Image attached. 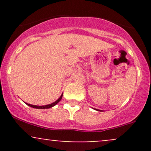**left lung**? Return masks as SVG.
Here are the masks:
<instances>
[{
  "label": "left lung",
  "instance_id": "8db88e82",
  "mask_svg": "<svg viewBox=\"0 0 151 151\" xmlns=\"http://www.w3.org/2000/svg\"><path fill=\"white\" fill-rule=\"evenodd\" d=\"M96 110H97V109H96ZM97 111H100V110H97Z\"/></svg>",
  "mask_w": 151,
  "mask_h": 151
}]
</instances>
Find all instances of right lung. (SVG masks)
<instances>
[{"label": "right lung", "mask_w": 151, "mask_h": 151, "mask_svg": "<svg viewBox=\"0 0 151 151\" xmlns=\"http://www.w3.org/2000/svg\"><path fill=\"white\" fill-rule=\"evenodd\" d=\"M62 96H63V93H62V95H61V96H60V97L56 101L53 102V103L50 104H47V105H45V106H36V105L30 104H27V103H25V104L27 106H29L32 107V108H35V109H50V108H51V107H53L54 106L56 105L58 103V102H60V100L62 99Z\"/></svg>", "instance_id": "right-lung-1"}]
</instances>
